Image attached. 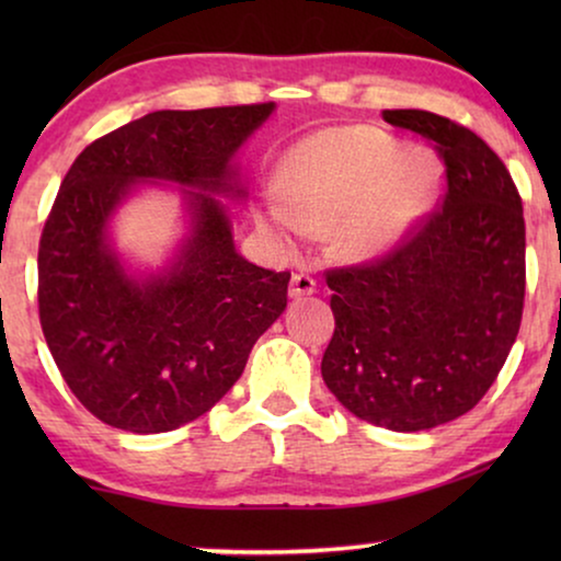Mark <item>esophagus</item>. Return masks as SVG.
<instances>
[{"instance_id": "esophagus-1", "label": "esophagus", "mask_w": 561, "mask_h": 561, "mask_svg": "<svg viewBox=\"0 0 561 561\" xmlns=\"http://www.w3.org/2000/svg\"><path fill=\"white\" fill-rule=\"evenodd\" d=\"M313 290H317V280H313L311 275H306V273H294V278H290V298H304V296H311Z\"/></svg>"}]
</instances>
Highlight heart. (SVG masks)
<instances>
[{"label": "heart", "mask_w": 561, "mask_h": 561, "mask_svg": "<svg viewBox=\"0 0 561 561\" xmlns=\"http://www.w3.org/2000/svg\"><path fill=\"white\" fill-rule=\"evenodd\" d=\"M283 196H271L263 221L280 240L334 228L342 257L380 255L401 242L432 204L436 165L424 152L370 127L324 129L288 152Z\"/></svg>", "instance_id": "obj_1"}]
</instances>
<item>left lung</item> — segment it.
<instances>
[{
    "label": "left lung",
    "mask_w": 561,
    "mask_h": 561,
    "mask_svg": "<svg viewBox=\"0 0 561 561\" xmlns=\"http://www.w3.org/2000/svg\"><path fill=\"white\" fill-rule=\"evenodd\" d=\"M382 119L432 142L447 194L382 257L327 271L336 327L321 375L357 419L424 432L474 409L516 342L524 206L472 129L424 110H386Z\"/></svg>",
    "instance_id": "obj_1"
}]
</instances>
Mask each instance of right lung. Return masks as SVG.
<instances>
[{"label":"right lung","instance_id":"1","mask_svg":"<svg viewBox=\"0 0 561 561\" xmlns=\"http://www.w3.org/2000/svg\"><path fill=\"white\" fill-rule=\"evenodd\" d=\"M273 110L150 112L68 168L37 250V309L60 375L104 424L160 434L198 419L240 380L252 344L286 309L290 273L248 263L214 196H244L232 156ZM148 180L180 183L192 229L171 268L135 279L105 232Z\"/></svg>","mask_w":561,"mask_h":561}]
</instances>
